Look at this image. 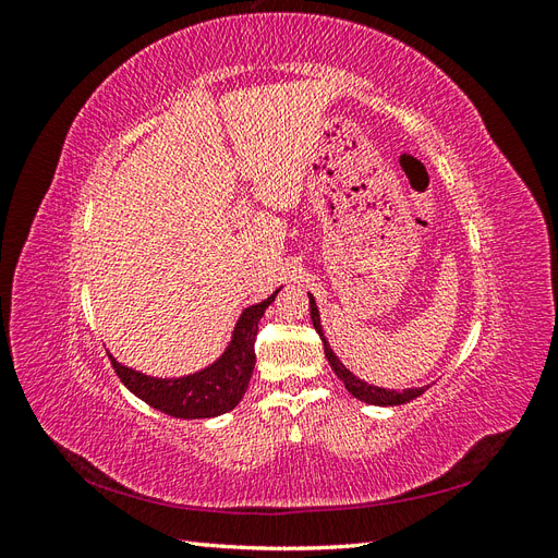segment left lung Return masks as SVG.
Returning <instances> with one entry per match:
<instances>
[{"instance_id": "1", "label": "left lung", "mask_w": 558, "mask_h": 558, "mask_svg": "<svg viewBox=\"0 0 558 558\" xmlns=\"http://www.w3.org/2000/svg\"><path fill=\"white\" fill-rule=\"evenodd\" d=\"M310 295V314H312V324L320 337V342H324V351H326V359L330 363V367L335 369V375L342 379L347 391L361 400V402H367V404H377V408H396V404H404L410 402L414 398H418L421 393L426 391V388L430 386H418V388H402V391H396V388H384V386H375V384H367L363 379H359L356 375L351 373V369L335 356V351L330 349L326 335H324V328H320V318H318V307H316V300L312 293Z\"/></svg>"}]
</instances>
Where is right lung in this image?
<instances>
[{
  "label": "right lung",
  "mask_w": 558,
  "mask_h": 558,
  "mask_svg": "<svg viewBox=\"0 0 558 558\" xmlns=\"http://www.w3.org/2000/svg\"><path fill=\"white\" fill-rule=\"evenodd\" d=\"M265 298L256 305H248L234 324L232 337L226 351L211 365L197 369L193 375L183 377H150L118 363L111 353V365L116 375L130 388V391L142 398L150 408L174 416V418H214L234 410L244 398L253 365H256V353L253 342L258 335V320L265 310L272 305L277 293Z\"/></svg>",
  "instance_id": "right-lung-1"
}]
</instances>
